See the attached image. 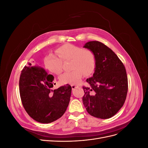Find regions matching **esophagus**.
Listing matches in <instances>:
<instances>
[{"label":"esophagus","mask_w":148,"mask_h":148,"mask_svg":"<svg viewBox=\"0 0 148 148\" xmlns=\"http://www.w3.org/2000/svg\"><path fill=\"white\" fill-rule=\"evenodd\" d=\"M71 88H72L73 89H74L75 88H77V87H78V85H71Z\"/></svg>","instance_id":"obj_1"}]
</instances>
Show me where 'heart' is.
I'll list each match as a JSON object with an SVG mask.
<instances>
[{"instance_id":"obj_1","label":"heart","mask_w":148,"mask_h":148,"mask_svg":"<svg viewBox=\"0 0 148 148\" xmlns=\"http://www.w3.org/2000/svg\"><path fill=\"white\" fill-rule=\"evenodd\" d=\"M59 57L49 53L44 58V65L51 72L60 75L62 71L63 62L70 60V69L60 77L62 83L78 84L83 75H89L96 69V59L94 52L88 49L71 44H66L56 49Z\"/></svg>"}]
</instances>
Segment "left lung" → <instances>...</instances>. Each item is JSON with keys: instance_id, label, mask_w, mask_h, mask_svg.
<instances>
[{"instance_id": "8db88e82", "label": "left lung", "mask_w": 148, "mask_h": 148, "mask_svg": "<svg viewBox=\"0 0 148 148\" xmlns=\"http://www.w3.org/2000/svg\"><path fill=\"white\" fill-rule=\"evenodd\" d=\"M84 47L96 56L93 77L88 78V86H83V102L88 112L96 118L109 119L123 106L128 92L126 70L117 56L99 41H89Z\"/></svg>"}]
</instances>
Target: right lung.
Returning a JSON list of instances; mask_svg holds the SVG:
<instances>
[{
  "mask_svg": "<svg viewBox=\"0 0 148 148\" xmlns=\"http://www.w3.org/2000/svg\"><path fill=\"white\" fill-rule=\"evenodd\" d=\"M53 76L38 65L28 63L22 70L19 80L20 95L26 112L34 120L49 123L60 118L69 104V84L52 89Z\"/></svg>",
  "mask_w": 148,
  "mask_h": 148,
  "instance_id": "obj_1",
  "label": "right lung"
}]
</instances>
